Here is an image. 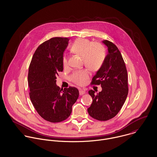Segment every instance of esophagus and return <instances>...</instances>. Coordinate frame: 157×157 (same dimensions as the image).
Here are the masks:
<instances>
[{
  "mask_svg": "<svg viewBox=\"0 0 157 157\" xmlns=\"http://www.w3.org/2000/svg\"><path fill=\"white\" fill-rule=\"evenodd\" d=\"M85 90H79V94H80V95H83L84 94H85Z\"/></svg>",
  "mask_w": 157,
  "mask_h": 157,
  "instance_id": "esophagus-1",
  "label": "esophagus"
}]
</instances>
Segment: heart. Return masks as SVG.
<instances>
[{
  "instance_id": "obj_1",
  "label": "heart",
  "mask_w": 157,
  "mask_h": 157,
  "mask_svg": "<svg viewBox=\"0 0 157 157\" xmlns=\"http://www.w3.org/2000/svg\"><path fill=\"white\" fill-rule=\"evenodd\" d=\"M71 51L83 58L85 65L92 71H96L101 67L106 56L104 47L99 43L92 42L86 39L76 40L71 47ZM64 67H67V56L64 55L62 58ZM90 76V72L86 69L74 71L70 76V80L75 84L82 86L85 84Z\"/></svg>"
}]
</instances>
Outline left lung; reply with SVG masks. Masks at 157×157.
I'll return each mask as SVG.
<instances>
[{"mask_svg": "<svg viewBox=\"0 0 157 157\" xmlns=\"http://www.w3.org/2000/svg\"><path fill=\"white\" fill-rule=\"evenodd\" d=\"M108 54L96 74L91 85H101L102 90L95 94L90 90L92 103L88 109L90 116L100 121L114 117L121 109L128 94V72L124 60L116 45L105 40Z\"/></svg>", "mask_w": 157, "mask_h": 157, "instance_id": "left-lung-1", "label": "left lung"}]
</instances>
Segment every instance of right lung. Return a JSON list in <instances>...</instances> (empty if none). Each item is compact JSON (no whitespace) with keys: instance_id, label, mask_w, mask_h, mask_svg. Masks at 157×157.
Wrapping results in <instances>:
<instances>
[{"instance_id":"obj_1","label":"right lung","mask_w":157,"mask_h":157,"mask_svg":"<svg viewBox=\"0 0 157 157\" xmlns=\"http://www.w3.org/2000/svg\"><path fill=\"white\" fill-rule=\"evenodd\" d=\"M68 42L66 37H53L45 41L36 50L29 67L31 101L41 117L51 123L67 118L79 95L75 87L63 90L56 85L58 73L63 70L62 58Z\"/></svg>"}]
</instances>
